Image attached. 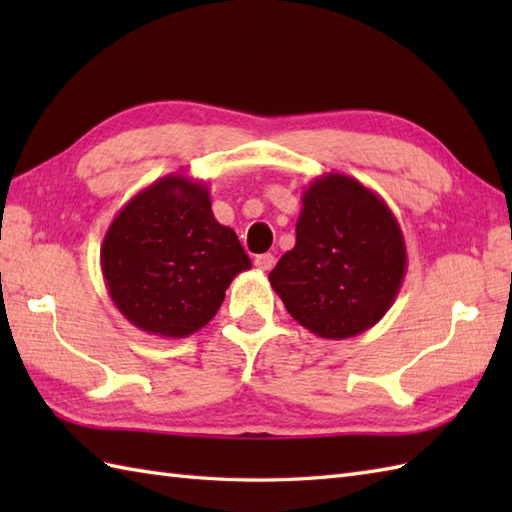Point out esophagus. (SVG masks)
<instances>
[{
	"label": "esophagus",
	"mask_w": 512,
	"mask_h": 512,
	"mask_svg": "<svg viewBox=\"0 0 512 512\" xmlns=\"http://www.w3.org/2000/svg\"><path fill=\"white\" fill-rule=\"evenodd\" d=\"M255 266H257L259 270H264V273H268V270L275 266V257H273V255H270V253H264V255H257V257H255Z\"/></svg>",
	"instance_id": "1"
}]
</instances>
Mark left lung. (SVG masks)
I'll return each instance as SVG.
<instances>
[{"mask_svg":"<svg viewBox=\"0 0 512 512\" xmlns=\"http://www.w3.org/2000/svg\"><path fill=\"white\" fill-rule=\"evenodd\" d=\"M295 248L270 270L290 317L321 339L372 328L396 301L407 273L400 224L385 200L345 173L303 191Z\"/></svg>","mask_w":512,"mask_h":512,"instance_id":"1","label":"left lung"}]
</instances>
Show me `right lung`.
I'll return each mask as SVG.
<instances>
[{"instance_id":"add662e5","label":"right lung","mask_w":512,"mask_h":512,"mask_svg":"<svg viewBox=\"0 0 512 512\" xmlns=\"http://www.w3.org/2000/svg\"><path fill=\"white\" fill-rule=\"evenodd\" d=\"M101 268L129 323L184 339L215 317L250 259L233 228L215 220L206 184L169 173L118 211L103 239Z\"/></svg>"}]
</instances>
